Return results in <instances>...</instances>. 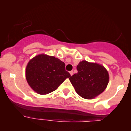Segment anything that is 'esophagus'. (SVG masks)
<instances>
[{"mask_svg":"<svg viewBox=\"0 0 131 131\" xmlns=\"http://www.w3.org/2000/svg\"><path fill=\"white\" fill-rule=\"evenodd\" d=\"M70 73L71 76H72V75L73 74V71H71L70 72Z\"/></svg>","mask_w":131,"mask_h":131,"instance_id":"1","label":"esophagus"}]
</instances>
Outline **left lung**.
<instances>
[{
	"label": "left lung",
	"mask_w": 131,
	"mask_h": 131,
	"mask_svg": "<svg viewBox=\"0 0 131 131\" xmlns=\"http://www.w3.org/2000/svg\"><path fill=\"white\" fill-rule=\"evenodd\" d=\"M76 68L78 73L69 79L79 95L92 99L105 91L109 82V74L103 65L83 60Z\"/></svg>",
	"instance_id": "obj_1"
}]
</instances>
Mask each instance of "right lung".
<instances>
[{"instance_id":"add662e5","label":"right lung","mask_w":131,"mask_h":131,"mask_svg":"<svg viewBox=\"0 0 131 131\" xmlns=\"http://www.w3.org/2000/svg\"><path fill=\"white\" fill-rule=\"evenodd\" d=\"M71 75L65 70V64L58 58L39 54L31 59L26 68V79L37 94L46 95L55 91Z\"/></svg>"}]
</instances>
